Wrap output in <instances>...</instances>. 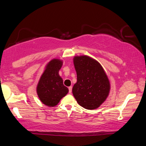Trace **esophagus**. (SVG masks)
Listing matches in <instances>:
<instances>
[{
  "label": "esophagus",
  "instance_id": "34e87169",
  "mask_svg": "<svg viewBox=\"0 0 146 146\" xmlns=\"http://www.w3.org/2000/svg\"><path fill=\"white\" fill-rule=\"evenodd\" d=\"M69 89V93H71V91H72V86H70V87L68 88Z\"/></svg>",
  "mask_w": 146,
  "mask_h": 146
}]
</instances>
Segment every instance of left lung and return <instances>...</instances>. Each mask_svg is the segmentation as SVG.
<instances>
[{"label":"left lung","mask_w":146,"mask_h":146,"mask_svg":"<svg viewBox=\"0 0 146 146\" xmlns=\"http://www.w3.org/2000/svg\"><path fill=\"white\" fill-rule=\"evenodd\" d=\"M77 82L73 95L79 105L87 110H95L104 102L110 91V82L102 66L87 55L73 58Z\"/></svg>","instance_id":"1"}]
</instances>
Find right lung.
Segmentation results:
<instances>
[{"label": "right lung", "mask_w": 146, "mask_h": 146, "mask_svg": "<svg viewBox=\"0 0 146 146\" xmlns=\"http://www.w3.org/2000/svg\"><path fill=\"white\" fill-rule=\"evenodd\" d=\"M63 61L58 58L50 60L46 66L36 86V93L39 99L49 107H54L68 93V88L63 84V80L59 75V70Z\"/></svg>", "instance_id": "obj_1"}]
</instances>
